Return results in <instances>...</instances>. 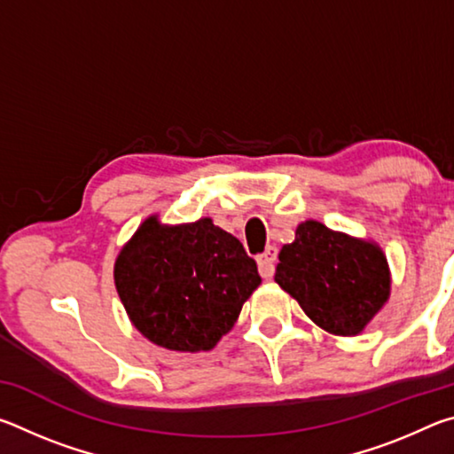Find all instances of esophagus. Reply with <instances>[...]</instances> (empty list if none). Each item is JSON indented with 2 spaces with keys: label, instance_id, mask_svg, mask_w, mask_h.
<instances>
[{
  "label": "esophagus",
  "instance_id": "esophagus-1",
  "mask_svg": "<svg viewBox=\"0 0 454 454\" xmlns=\"http://www.w3.org/2000/svg\"><path fill=\"white\" fill-rule=\"evenodd\" d=\"M276 258H278V250L276 246H268V248L258 256V268H260V276L266 280H270L274 276V264Z\"/></svg>",
  "mask_w": 454,
  "mask_h": 454
}]
</instances>
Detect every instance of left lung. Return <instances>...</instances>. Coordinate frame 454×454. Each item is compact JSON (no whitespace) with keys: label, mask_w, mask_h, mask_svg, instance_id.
<instances>
[{"label":"left lung","mask_w":454,"mask_h":454,"mask_svg":"<svg viewBox=\"0 0 454 454\" xmlns=\"http://www.w3.org/2000/svg\"><path fill=\"white\" fill-rule=\"evenodd\" d=\"M274 280L296 298L312 322L333 334L355 336L387 302L388 264L379 246L309 220L278 254Z\"/></svg>","instance_id":"left-lung-1"}]
</instances>
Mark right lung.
<instances>
[{"label":"right lung","instance_id":"obj_1","mask_svg":"<svg viewBox=\"0 0 454 454\" xmlns=\"http://www.w3.org/2000/svg\"><path fill=\"white\" fill-rule=\"evenodd\" d=\"M114 278L134 326L180 352L216 347L260 284L254 258L210 218L184 226L148 218L120 252Z\"/></svg>","mask_w":454,"mask_h":454}]
</instances>
